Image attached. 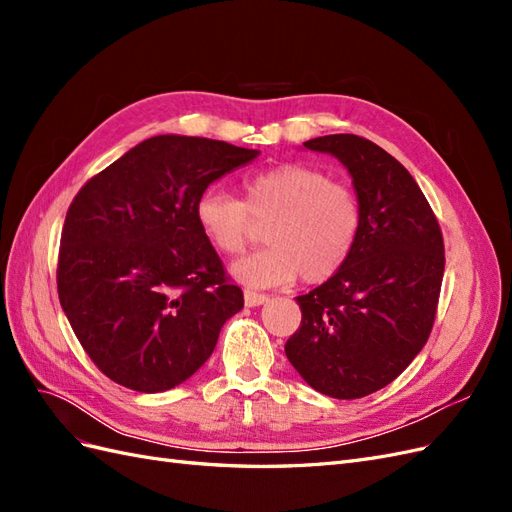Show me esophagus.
<instances>
[{
	"label": "esophagus",
	"mask_w": 512,
	"mask_h": 512,
	"mask_svg": "<svg viewBox=\"0 0 512 512\" xmlns=\"http://www.w3.org/2000/svg\"><path fill=\"white\" fill-rule=\"evenodd\" d=\"M243 299H245L247 307H258V305L269 301L267 294H260V292H254V290H245L243 292Z\"/></svg>",
	"instance_id": "esophagus-1"
}]
</instances>
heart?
I'll list each match as a JSON object with an SVG mask.
<instances>
[{
  "label": "heart",
  "mask_w": 512,
  "mask_h": 512,
  "mask_svg": "<svg viewBox=\"0 0 512 512\" xmlns=\"http://www.w3.org/2000/svg\"><path fill=\"white\" fill-rule=\"evenodd\" d=\"M361 203L350 185L318 166L277 164L243 181V200L209 188L196 200V222L226 256L241 254L256 224H267L262 250L239 260L232 273L250 286H307L344 269L361 232Z\"/></svg>",
  "instance_id": "b5f03b06"
}]
</instances>
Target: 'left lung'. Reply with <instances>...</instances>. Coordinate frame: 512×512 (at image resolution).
Instances as JSON below:
<instances>
[{
	"label": "left lung",
	"instance_id": "obj_1",
	"mask_svg": "<svg viewBox=\"0 0 512 512\" xmlns=\"http://www.w3.org/2000/svg\"><path fill=\"white\" fill-rule=\"evenodd\" d=\"M352 175L361 232L344 269L297 297L301 324L284 350L322 395L359 399L391 384L427 344L444 275L436 213L391 153L356 134L303 143Z\"/></svg>",
	"mask_w": 512,
	"mask_h": 512
}]
</instances>
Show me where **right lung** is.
Segmentation results:
<instances>
[{"mask_svg":"<svg viewBox=\"0 0 512 512\" xmlns=\"http://www.w3.org/2000/svg\"><path fill=\"white\" fill-rule=\"evenodd\" d=\"M256 149L162 134L130 149L74 196L57 258L59 303L106 378L138 393L188 380L243 307L200 232L196 200Z\"/></svg>","mask_w":512,"mask_h":512,"instance_id":"obj_1","label":"right lung"}]
</instances>
